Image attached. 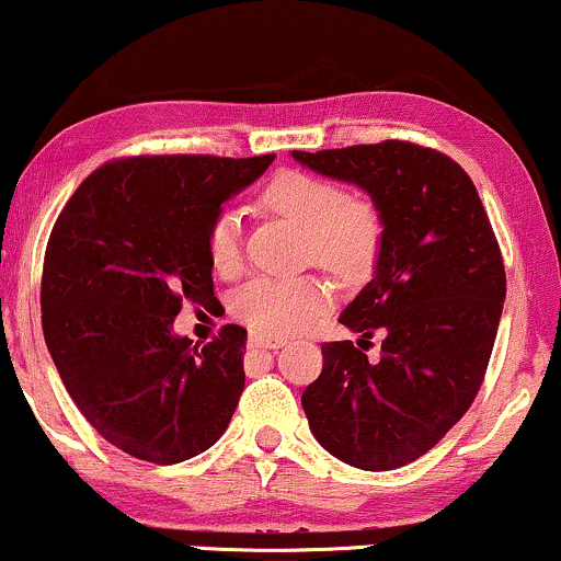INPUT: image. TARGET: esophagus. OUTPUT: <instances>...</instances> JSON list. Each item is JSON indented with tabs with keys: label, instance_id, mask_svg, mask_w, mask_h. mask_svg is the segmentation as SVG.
Instances as JSON below:
<instances>
[{
	"label": "esophagus",
	"instance_id": "1",
	"mask_svg": "<svg viewBox=\"0 0 561 561\" xmlns=\"http://www.w3.org/2000/svg\"><path fill=\"white\" fill-rule=\"evenodd\" d=\"M286 345L283 337H270V335H260V333H252L249 335V348H270V351H278Z\"/></svg>",
	"mask_w": 561,
	"mask_h": 561
}]
</instances>
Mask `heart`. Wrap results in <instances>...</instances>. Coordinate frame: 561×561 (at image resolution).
Segmentation results:
<instances>
[{"label":"heart","mask_w":561,"mask_h":561,"mask_svg":"<svg viewBox=\"0 0 561 561\" xmlns=\"http://www.w3.org/2000/svg\"><path fill=\"white\" fill-rule=\"evenodd\" d=\"M262 205L304 228V254L341 278L366 275L382 249V218L366 199L345 197L328 179L280 171L262 190ZM210 265L218 273H233L241 260V226L233 210H220L205 233ZM333 291L312 275L273 278L257 275L233 296V314L265 335H294L312 328Z\"/></svg>","instance_id":"obj_1"}]
</instances>
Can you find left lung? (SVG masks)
<instances>
[{
    "label": "left lung",
    "instance_id": "left-lung-1",
    "mask_svg": "<svg viewBox=\"0 0 561 561\" xmlns=\"http://www.w3.org/2000/svg\"><path fill=\"white\" fill-rule=\"evenodd\" d=\"M291 156L362 186L382 218L375 278L341 314L358 345L382 335V354L324 343L301 405L330 455L392 471L437 445L481 390L507 291L500 244L471 176L439 150L385 140Z\"/></svg>",
    "mask_w": 561,
    "mask_h": 561
}]
</instances>
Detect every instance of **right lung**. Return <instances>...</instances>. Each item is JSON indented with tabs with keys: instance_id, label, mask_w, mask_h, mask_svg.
Masks as SVG:
<instances>
[{
	"instance_id": "right-lung-1",
	"label": "right lung",
	"mask_w": 561,
	"mask_h": 561,
	"mask_svg": "<svg viewBox=\"0 0 561 561\" xmlns=\"http://www.w3.org/2000/svg\"><path fill=\"white\" fill-rule=\"evenodd\" d=\"M275 156H135L69 197L46 244L44 337L69 398L103 439L171 466L226 432L244 390L247 330L174 335L182 301L213 299L205 233Z\"/></svg>"
}]
</instances>
